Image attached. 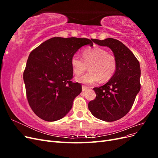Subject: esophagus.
<instances>
[{"label":"esophagus","instance_id":"34e87169","mask_svg":"<svg viewBox=\"0 0 158 158\" xmlns=\"http://www.w3.org/2000/svg\"><path fill=\"white\" fill-rule=\"evenodd\" d=\"M82 92H85V91H86L88 89V88L85 86V85H82Z\"/></svg>","mask_w":158,"mask_h":158}]
</instances>
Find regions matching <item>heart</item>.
Returning a JSON list of instances; mask_svg holds the SVG:
<instances>
[{"label": "heart", "mask_w": 158, "mask_h": 158, "mask_svg": "<svg viewBox=\"0 0 158 158\" xmlns=\"http://www.w3.org/2000/svg\"><path fill=\"white\" fill-rule=\"evenodd\" d=\"M83 59L78 55H74L71 58L72 69L76 74L82 73L89 66L88 73L76 76V80L79 83L92 85L102 79L107 81L111 79L117 70L116 57L111 53L99 47L85 49L82 52Z\"/></svg>", "instance_id": "obj_1"}]
</instances>
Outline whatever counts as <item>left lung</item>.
<instances>
[{"label": "left lung", "mask_w": 158, "mask_h": 158, "mask_svg": "<svg viewBox=\"0 0 158 158\" xmlns=\"http://www.w3.org/2000/svg\"><path fill=\"white\" fill-rule=\"evenodd\" d=\"M93 41L111 49L116 57L117 66L115 73L108 82L94 88L96 98L89 102L88 109L100 120L117 121L130 111L140 92V63L132 52L120 41L107 38Z\"/></svg>", "instance_id": "8db88e82"}]
</instances>
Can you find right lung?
I'll return each mask as SVG.
<instances>
[{"mask_svg":"<svg viewBox=\"0 0 158 158\" xmlns=\"http://www.w3.org/2000/svg\"><path fill=\"white\" fill-rule=\"evenodd\" d=\"M94 40L52 37L33 49L23 72L26 96L32 111L46 121L63 118L73 107L82 85L70 80V60L80 47L93 46Z\"/></svg>","mask_w":158,"mask_h":158,"instance_id":"right-lung-1","label":"right lung"}]
</instances>
